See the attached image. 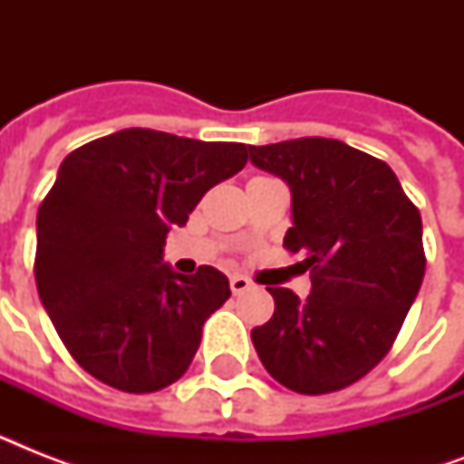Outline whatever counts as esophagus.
Wrapping results in <instances>:
<instances>
[{
    "instance_id": "34e87169",
    "label": "esophagus",
    "mask_w": 464,
    "mask_h": 464,
    "mask_svg": "<svg viewBox=\"0 0 464 464\" xmlns=\"http://www.w3.org/2000/svg\"><path fill=\"white\" fill-rule=\"evenodd\" d=\"M250 286H253V282H250L247 276H240V275L231 276V291L236 294V296H238V294H243V291L250 289Z\"/></svg>"
}]
</instances>
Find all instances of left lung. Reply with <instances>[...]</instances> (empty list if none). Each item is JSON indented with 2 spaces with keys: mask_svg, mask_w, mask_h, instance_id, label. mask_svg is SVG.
<instances>
[{
  "mask_svg": "<svg viewBox=\"0 0 464 464\" xmlns=\"http://www.w3.org/2000/svg\"><path fill=\"white\" fill-rule=\"evenodd\" d=\"M291 189L289 253L310 269L308 298L269 286L275 315L253 330L269 375L301 395L352 385L390 352L424 279L421 214L392 168L324 137L247 147Z\"/></svg>",
  "mask_w": 464,
  "mask_h": 464,
  "instance_id": "left-lung-1",
  "label": "left lung"
}]
</instances>
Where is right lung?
Returning <instances> with one entry per match:
<instances>
[{"mask_svg":"<svg viewBox=\"0 0 464 464\" xmlns=\"http://www.w3.org/2000/svg\"><path fill=\"white\" fill-rule=\"evenodd\" d=\"M247 163L236 141L120 130L62 160L38 209L35 284L79 366L122 392H156L195 359L204 320L228 301L218 269L163 265L173 226Z\"/></svg>","mask_w":464,"mask_h":464,"instance_id":"1","label":"right lung"}]
</instances>
